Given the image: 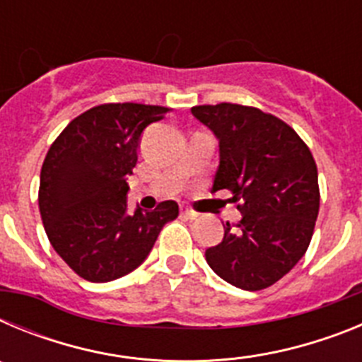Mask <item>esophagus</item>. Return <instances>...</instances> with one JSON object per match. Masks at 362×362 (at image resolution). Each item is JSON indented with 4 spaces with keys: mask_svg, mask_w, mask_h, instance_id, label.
<instances>
[{
    "mask_svg": "<svg viewBox=\"0 0 362 362\" xmlns=\"http://www.w3.org/2000/svg\"><path fill=\"white\" fill-rule=\"evenodd\" d=\"M179 210H181V214H183V216H187L188 219H196L197 217V212H194V210H192L190 206H187V204H181V206H179Z\"/></svg>",
    "mask_w": 362,
    "mask_h": 362,
    "instance_id": "obj_1",
    "label": "esophagus"
}]
</instances>
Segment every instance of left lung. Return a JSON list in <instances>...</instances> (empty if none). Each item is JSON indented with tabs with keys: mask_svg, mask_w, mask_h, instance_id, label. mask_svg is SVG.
I'll list each match as a JSON object with an SVG mask.
<instances>
[{
	"mask_svg": "<svg viewBox=\"0 0 362 362\" xmlns=\"http://www.w3.org/2000/svg\"><path fill=\"white\" fill-rule=\"evenodd\" d=\"M192 114L219 139L212 190H228L243 214L204 252L206 263L238 288H268L312 241L321 199L312 152L290 124L255 107L199 105Z\"/></svg>",
	"mask_w": 362,
	"mask_h": 362,
	"instance_id": "left-lung-1",
	"label": "left lung"
}]
</instances>
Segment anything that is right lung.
I'll list each match as a JSON object with an SVG mask.
<instances>
[{"mask_svg": "<svg viewBox=\"0 0 362 362\" xmlns=\"http://www.w3.org/2000/svg\"><path fill=\"white\" fill-rule=\"evenodd\" d=\"M170 108L105 103L70 121L50 145L40 177V214L59 257L79 277L107 283L127 276L175 219V201L152 212H127V179L137 163L143 130Z\"/></svg>", "mask_w": 362, "mask_h": 362, "instance_id": "right-lung-1", "label": "right lung"}]
</instances>
